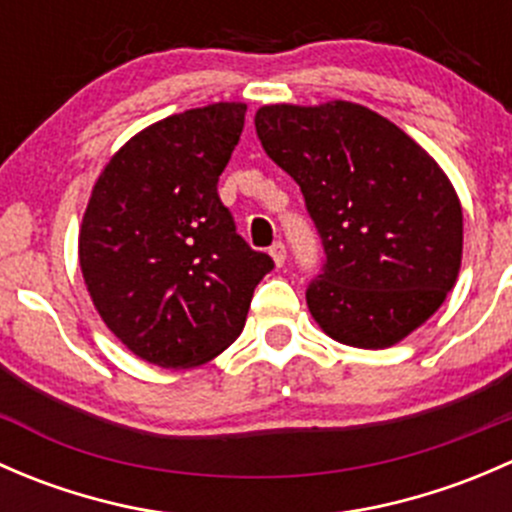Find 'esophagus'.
I'll return each instance as SVG.
<instances>
[{"instance_id": "esophagus-1", "label": "esophagus", "mask_w": 512, "mask_h": 512, "mask_svg": "<svg viewBox=\"0 0 512 512\" xmlns=\"http://www.w3.org/2000/svg\"><path fill=\"white\" fill-rule=\"evenodd\" d=\"M270 255H272V260H275V265L282 267L287 260V247L282 245V242H275V245L270 247Z\"/></svg>"}]
</instances>
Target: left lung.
I'll use <instances>...</instances> for the list:
<instances>
[{"instance_id":"1","label":"left lung","mask_w":512,"mask_h":512,"mask_svg":"<svg viewBox=\"0 0 512 512\" xmlns=\"http://www.w3.org/2000/svg\"><path fill=\"white\" fill-rule=\"evenodd\" d=\"M265 153L297 180L327 262L307 287L334 342L386 349L443 304L463 257L451 180L411 136L352 101L255 113Z\"/></svg>"}]
</instances>
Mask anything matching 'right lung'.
Wrapping results in <instances>:
<instances>
[{
    "instance_id": "obj_1",
    "label": "right lung",
    "mask_w": 512,
    "mask_h": 512,
    "mask_svg": "<svg viewBox=\"0 0 512 512\" xmlns=\"http://www.w3.org/2000/svg\"><path fill=\"white\" fill-rule=\"evenodd\" d=\"M247 106L175 113L118 148L79 232V265L106 327L148 364L190 369L225 352L275 267L235 232L218 180Z\"/></svg>"
}]
</instances>
